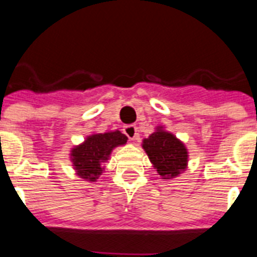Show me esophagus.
<instances>
[{"label":"esophagus","mask_w":257,"mask_h":257,"mask_svg":"<svg viewBox=\"0 0 257 257\" xmlns=\"http://www.w3.org/2000/svg\"><path fill=\"white\" fill-rule=\"evenodd\" d=\"M123 133L126 134V136L130 140H135L136 138H138V128H136V126H134V124H128V126L124 127Z\"/></svg>","instance_id":"1"}]
</instances>
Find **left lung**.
I'll use <instances>...</instances> for the list:
<instances>
[{"mask_svg": "<svg viewBox=\"0 0 257 257\" xmlns=\"http://www.w3.org/2000/svg\"><path fill=\"white\" fill-rule=\"evenodd\" d=\"M143 149L163 180L178 178L188 167L187 147L163 126H157L153 134L143 140Z\"/></svg>", "mask_w": 257, "mask_h": 257, "instance_id": "1", "label": "left lung"}]
</instances>
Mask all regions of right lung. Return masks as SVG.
<instances>
[{
    "label": "right lung",
    "instance_id": "obj_1",
    "mask_svg": "<svg viewBox=\"0 0 257 257\" xmlns=\"http://www.w3.org/2000/svg\"><path fill=\"white\" fill-rule=\"evenodd\" d=\"M127 143L126 135L121 131L95 133L86 136L81 144L70 149L69 160L77 176L88 183H95L100 178L113 149Z\"/></svg>",
    "mask_w": 257,
    "mask_h": 257
}]
</instances>
